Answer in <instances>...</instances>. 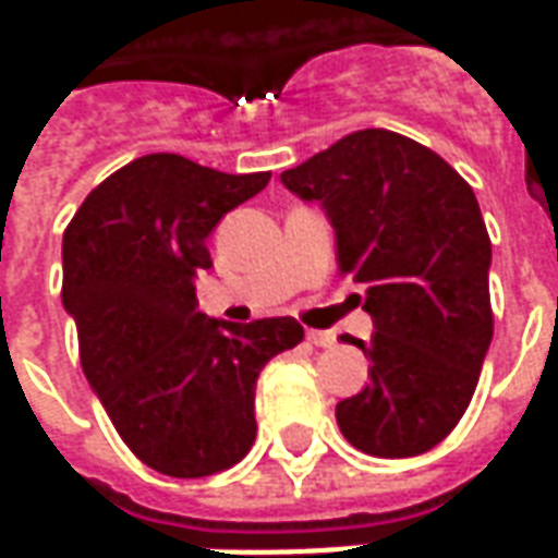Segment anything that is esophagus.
Masks as SVG:
<instances>
[{
	"mask_svg": "<svg viewBox=\"0 0 558 558\" xmlns=\"http://www.w3.org/2000/svg\"><path fill=\"white\" fill-rule=\"evenodd\" d=\"M307 340L319 347V350H331L335 347V335L331 331H307Z\"/></svg>",
	"mask_w": 558,
	"mask_h": 558,
	"instance_id": "1",
	"label": "esophagus"
}]
</instances>
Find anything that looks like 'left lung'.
Segmentation results:
<instances>
[{"instance_id": "1", "label": "left lung", "mask_w": 558, "mask_h": 558, "mask_svg": "<svg viewBox=\"0 0 558 558\" xmlns=\"http://www.w3.org/2000/svg\"><path fill=\"white\" fill-rule=\"evenodd\" d=\"M319 203L335 230L340 275L364 287L371 383L338 403L347 442L374 457H415L454 430L490 350V235L457 170L383 128L347 134L280 172ZM362 302V299H359Z\"/></svg>"}]
</instances>
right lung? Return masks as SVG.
Returning a JSON list of instances; mask_svg holds the SVG:
<instances>
[{
	"mask_svg": "<svg viewBox=\"0 0 558 558\" xmlns=\"http://www.w3.org/2000/svg\"><path fill=\"white\" fill-rule=\"evenodd\" d=\"M268 179L146 155L104 179L62 235V304L83 374L128 448L160 475L235 466L256 439L259 371L304 338L292 316L239 326L196 302L208 235Z\"/></svg>",
	"mask_w": 558,
	"mask_h": 558,
	"instance_id": "1",
	"label": "right lung"
}]
</instances>
